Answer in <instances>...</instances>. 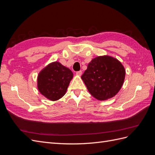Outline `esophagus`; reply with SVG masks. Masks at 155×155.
<instances>
[{
	"mask_svg": "<svg viewBox=\"0 0 155 155\" xmlns=\"http://www.w3.org/2000/svg\"><path fill=\"white\" fill-rule=\"evenodd\" d=\"M76 75H77V76H81V75H82V71H81V70H80V71L77 72H76Z\"/></svg>",
	"mask_w": 155,
	"mask_h": 155,
	"instance_id": "1",
	"label": "esophagus"
}]
</instances>
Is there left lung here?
I'll return each mask as SVG.
<instances>
[{
  "label": "left lung",
  "instance_id": "1",
  "mask_svg": "<svg viewBox=\"0 0 155 155\" xmlns=\"http://www.w3.org/2000/svg\"><path fill=\"white\" fill-rule=\"evenodd\" d=\"M125 76V68L118 59L103 55L92 59L81 79L91 94L103 101L117 94L123 85Z\"/></svg>",
  "mask_w": 155,
  "mask_h": 155
}]
</instances>
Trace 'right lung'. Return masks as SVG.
I'll list each match as a JSON object with an SVG mask.
<instances>
[{"instance_id":"right-lung-1","label":"right lung","mask_w":155,"mask_h":155,"mask_svg":"<svg viewBox=\"0 0 155 155\" xmlns=\"http://www.w3.org/2000/svg\"><path fill=\"white\" fill-rule=\"evenodd\" d=\"M73 73L60 63H51L39 73L37 88L42 95L51 101L61 98L66 93Z\"/></svg>"}]
</instances>
